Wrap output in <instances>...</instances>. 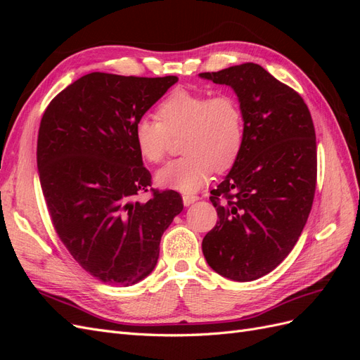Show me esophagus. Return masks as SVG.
Returning a JSON list of instances; mask_svg holds the SVG:
<instances>
[{"label": "esophagus", "mask_w": 360, "mask_h": 360, "mask_svg": "<svg viewBox=\"0 0 360 360\" xmlns=\"http://www.w3.org/2000/svg\"><path fill=\"white\" fill-rule=\"evenodd\" d=\"M200 198L197 197V195H183V204L184 205H191V204H193L195 201H198Z\"/></svg>", "instance_id": "1"}]
</instances>
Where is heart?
Returning a JSON list of instances; mask_svg holds the SVG:
<instances>
[{
	"instance_id": "b5f03b06",
	"label": "heart",
	"mask_w": 360,
	"mask_h": 360,
	"mask_svg": "<svg viewBox=\"0 0 360 360\" xmlns=\"http://www.w3.org/2000/svg\"><path fill=\"white\" fill-rule=\"evenodd\" d=\"M158 117H141L134 127L138 151L151 163L167 155L171 135L184 134L186 156L171 160L156 174L159 186L184 193L197 192L213 171L230 169L245 144V117L233 96L174 90L158 106Z\"/></svg>"
}]
</instances>
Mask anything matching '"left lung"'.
Masks as SVG:
<instances>
[{
    "label": "left lung",
    "mask_w": 360,
    "mask_h": 360,
    "mask_svg": "<svg viewBox=\"0 0 360 360\" xmlns=\"http://www.w3.org/2000/svg\"><path fill=\"white\" fill-rule=\"evenodd\" d=\"M200 76L231 86L245 117L242 153L210 192L219 221L202 238V254L216 274L255 281L285 259L308 221L317 183L311 112L259 64Z\"/></svg>",
    "instance_id": "8db88e82"
}]
</instances>
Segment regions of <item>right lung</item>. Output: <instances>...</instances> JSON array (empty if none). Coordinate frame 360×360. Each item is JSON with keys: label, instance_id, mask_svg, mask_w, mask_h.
<instances>
[{"label": "right lung", "instance_id": "add662e5", "mask_svg": "<svg viewBox=\"0 0 360 360\" xmlns=\"http://www.w3.org/2000/svg\"><path fill=\"white\" fill-rule=\"evenodd\" d=\"M177 76L93 72L58 93L41 117L37 169L53 228L70 255L105 284L129 287L156 267L163 231L183 210L176 191H153L134 127Z\"/></svg>", "mask_w": 360, "mask_h": 360}]
</instances>
